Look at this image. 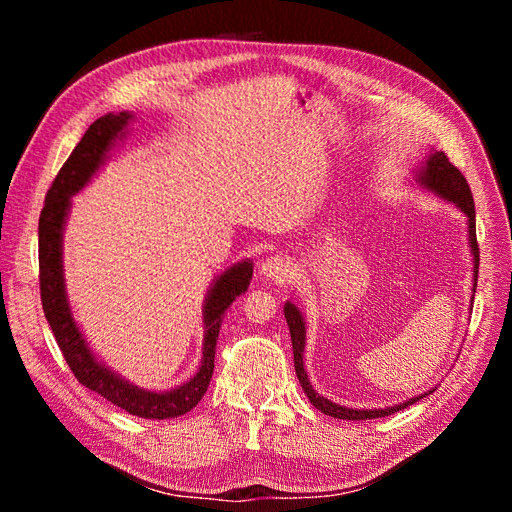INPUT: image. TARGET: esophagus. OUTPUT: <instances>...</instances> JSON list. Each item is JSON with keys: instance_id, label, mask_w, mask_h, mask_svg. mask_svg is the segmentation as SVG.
Masks as SVG:
<instances>
[{"instance_id": "34e87169", "label": "esophagus", "mask_w": 512, "mask_h": 512, "mask_svg": "<svg viewBox=\"0 0 512 512\" xmlns=\"http://www.w3.org/2000/svg\"><path fill=\"white\" fill-rule=\"evenodd\" d=\"M290 260L275 254V256H269L260 262V275L267 277V280L271 282H284L286 277L290 275Z\"/></svg>"}]
</instances>
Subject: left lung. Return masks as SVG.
<instances>
[{"mask_svg": "<svg viewBox=\"0 0 512 512\" xmlns=\"http://www.w3.org/2000/svg\"><path fill=\"white\" fill-rule=\"evenodd\" d=\"M416 181H418V185H423L425 190L444 198L446 203H453L455 207L461 209V213H466V218H468V243H470V252H472V260H474V273H472V277H474L472 301H474L476 280H478V243H476V211H474V198H472V192H470V185H468L466 177L459 173V168L448 162V158L444 156V151L429 153V158L425 160L421 170L416 173ZM284 316H286L288 329H290L294 369H297V378L303 386L307 399L312 401V406L318 408L320 412H324L327 416L344 418V421H367V418L389 416V414L404 410L410 404H416L418 399H423L425 395L436 391V389H431L427 393H421V395H416L412 399H406L404 404H395V406H386V408H371V410H365V408L359 410V408H348V406L333 404L331 399L316 393L314 386L309 384L305 363H303V350H305V320H303V314L299 312L297 305L286 301Z\"/></svg>", "mask_w": 512, "mask_h": 512, "instance_id": "obj_1", "label": "left lung"}]
</instances>
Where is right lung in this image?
I'll use <instances>...</instances> for the list:
<instances>
[{"mask_svg":"<svg viewBox=\"0 0 512 512\" xmlns=\"http://www.w3.org/2000/svg\"><path fill=\"white\" fill-rule=\"evenodd\" d=\"M132 113H108L87 128L81 143L74 147L66 164L61 166L51 190L46 192L44 209L38 222V262H40V297L44 316L49 320L59 350L72 374L83 386L108 399L117 408L138 418L164 421L190 412L203 395L213 376L215 344H218L224 312L243 294L252 282L254 262L241 260L215 277L203 303V361L196 376L170 391H147L121 378L106 367L89 348L79 324H76L64 280V228L72 205V196L79 194L94 179L100 166L108 160V151L126 136Z\"/></svg>","mask_w":512,"mask_h":512,"instance_id":"obj_1","label":"right lung"}]
</instances>
